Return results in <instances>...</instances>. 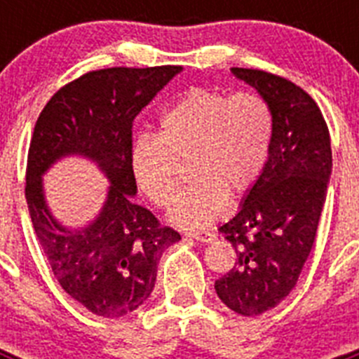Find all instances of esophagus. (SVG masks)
<instances>
[{
  "label": "esophagus",
  "mask_w": 359,
  "mask_h": 359,
  "mask_svg": "<svg viewBox=\"0 0 359 359\" xmlns=\"http://www.w3.org/2000/svg\"><path fill=\"white\" fill-rule=\"evenodd\" d=\"M185 236L190 237V239H196L198 243H212L215 237L210 231H187Z\"/></svg>",
  "instance_id": "34e87169"
}]
</instances>
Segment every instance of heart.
I'll list each match as a JSON object with an SVG mask.
<instances>
[{"label":"heart","instance_id":"heart-1","mask_svg":"<svg viewBox=\"0 0 359 359\" xmlns=\"http://www.w3.org/2000/svg\"><path fill=\"white\" fill-rule=\"evenodd\" d=\"M273 113L259 95L192 88L160 116L158 135H140L131 147V172L142 194L169 207L177 187L176 161H187L190 183L169 219L189 230L207 228L230 198L259 183L273 145Z\"/></svg>","mask_w":359,"mask_h":359}]
</instances>
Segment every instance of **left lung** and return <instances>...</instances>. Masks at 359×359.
<instances>
[{"label": "left lung", "mask_w": 359, "mask_h": 359, "mask_svg": "<svg viewBox=\"0 0 359 359\" xmlns=\"http://www.w3.org/2000/svg\"><path fill=\"white\" fill-rule=\"evenodd\" d=\"M231 73L264 98L275 133L261 180L219 228L237 261L215 280V293L231 311L257 316L293 291L313 248L331 176V136L320 107L300 86L262 69Z\"/></svg>", "instance_id": "8db88e82"}]
</instances>
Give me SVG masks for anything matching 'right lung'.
<instances>
[{
    "instance_id": "1",
    "label": "right lung",
    "mask_w": 359,
    "mask_h": 359,
    "mask_svg": "<svg viewBox=\"0 0 359 359\" xmlns=\"http://www.w3.org/2000/svg\"><path fill=\"white\" fill-rule=\"evenodd\" d=\"M182 66L104 68L84 73L57 91L41 111L27 161L28 212L43 252L62 290L104 318L140 307L152 293L158 261L182 236L161 226L133 201V122ZM93 159L111 185L93 224L62 227L46 207L40 177L62 156Z\"/></svg>"
}]
</instances>
